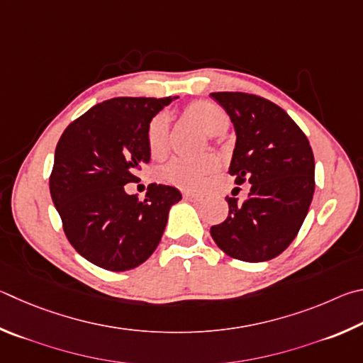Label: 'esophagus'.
Wrapping results in <instances>:
<instances>
[{"mask_svg": "<svg viewBox=\"0 0 363 363\" xmlns=\"http://www.w3.org/2000/svg\"><path fill=\"white\" fill-rule=\"evenodd\" d=\"M183 198H185L186 201H201V196L196 193H191V191H183Z\"/></svg>", "mask_w": 363, "mask_h": 363, "instance_id": "1", "label": "esophagus"}]
</instances>
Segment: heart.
<instances>
[{
    "label": "heart",
    "instance_id": "1",
    "mask_svg": "<svg viewBox=\"0 0 363 363\" xmlns=\"http://www.w3.org/2000/svg\"><path fill=\"white\" fill-rule=\"evenodd\" d=\"M186 114L198 123L208 135L218 137L230 127V116L213 101L198 100L186 106ZM146 145L152 157L161 159L169 152L170 118L167 113H157L146 127ZM218 157L206 155L196 159L175 157L157 170L159 180L165 185L182 189H198L218 169Z\"/></svg>",
    "mask_w": 363,
    "mask_h": 363
}]
</instances>
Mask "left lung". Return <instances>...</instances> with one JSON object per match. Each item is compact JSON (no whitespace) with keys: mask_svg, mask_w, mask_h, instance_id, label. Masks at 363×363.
Instances as JSON below:
<instances>
[{"mask_svg":"<svg viewBox=\"0 0 363 363\" xmlns=\"http://www.w3.org/2000/svg\"><path fill=\"white\" fill-rule=\"evenodd\" d=\"M236 132L230 174L252 188L242 204L226 198L230 213L211 234L226 255L268 262L287 249L314 194V155L306 135L281 106L244 92H213Z\"/></svg>","mask_w":363,"mask_h":363,"instance_id":"1","label":"left lung"}]
</instances>
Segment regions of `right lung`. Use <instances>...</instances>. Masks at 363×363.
<instances>
[{"mask_svg": "<svg viewBox=\"0 0 363 363\" xmlns=\"http://www.w3.org/2000/svg\"><path fill=\"white\" fill-rule=\"evenodd\" d=\"M178 97H118L92 106L69 124L57 143L49 188L63 231L87 262L129 271L148 259L182 193L151 183L143 201L127 183L150 162L146 127Z\"/></svg>", "mask_w": 363, "mask_h": 363, "instance_id": "1", "label": "right lung"}]
</instances>
